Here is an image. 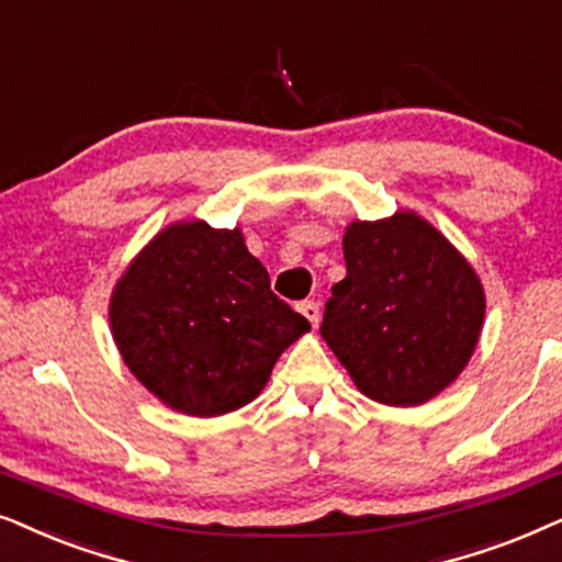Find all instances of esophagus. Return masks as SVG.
<instances>
[{
    "mask_svg": "<svg viewBox=\"0 0 562 562\" xmlns=\"http://www.w3.org/2000/svg\"><path fill=\"white\" fill-rule=\"evenodd\" d=\"M301 313L305 318L311 321V326L316 328L318 326V321H321V311H318V303H313V301H303L301 303Z\"/></svg>",
    "mask_w": 562,
    "mask_h": 562,
    "instance_id": "esophagus-1",
    "label": "esophagus"
}]
</instances>
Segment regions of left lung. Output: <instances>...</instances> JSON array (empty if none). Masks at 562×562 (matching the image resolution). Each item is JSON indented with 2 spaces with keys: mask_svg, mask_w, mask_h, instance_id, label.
Instances as JSON below:
<instances>
[{
  "mask_svg": "<svg viewBox=\"0 0 562 562\" xmlns=\"http://www.w3.org/2000/svg\"><path fill=\"white\" fill-rule=\"evenodd\" d=\"M347 277L331 288L321 336L355 385L385 406H422L473 357L485 295L468 259L422 215L355 221Z\"/></svg>",
  "mask_w": 562,
  "mask_h": 562,
  "instance_id": "left-lung-1",
  "label": "left lung"
}]
</instances>
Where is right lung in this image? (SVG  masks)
<instances>
[{"label": "right lung", "instance_id": "1", "mask_svg": "<svg viewBox=\"0 0 562 562\" xmlns=\"http://www.w3.org/2000/svg\"><path fill=\"white\" fill-rule=\"evenodd\" d=\"M110 328L146 391L179 414L221 416L257 398L311 324L272 293L241 231L179 221L117 280Z\"/></svg>", "mask_w": 562, "mask_h": 562}]
</instances>
